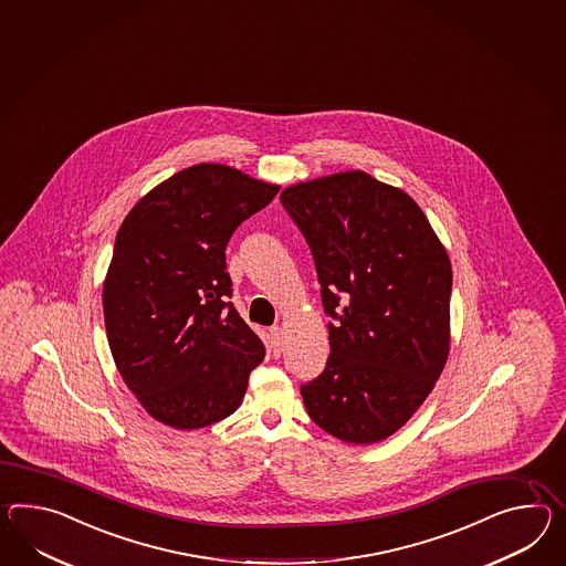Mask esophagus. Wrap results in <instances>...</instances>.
<instances>
[{
  "mask_svg": "<svg viewBox=\"0 0 566 566\" xmlns=\"http://www.w3.org/2000/svg\"><path fill=\"white\" fill-rule=\"evenodd\" d=\"M268 347L274 356L280 354V349H282V329L280 327H272L268 333Z\"/></svg>",
  "mask_w": 566,
  "mask_h": 566,
  "instance_id": "34e87169",
  "label": "esophagus"
}]
</instances>
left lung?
Masks as SVG:
<instances>
[{
    "label": "left lung",
    "instance_id": "8db88e82",
    "mask_svg": "<svg viewBox=\"0 0 566 566\" xmlns=\"http://www.w3.org/2000/svg\"><path fill=\"white\" fill-rule=\"evenodd\" d=\"M280 202L311 248L333 318L325 370L301 386L306 413L339 440H385L448 359V253L413 198L366 171L290 186Z\"/></svg>",
    "mask_w": 566,
    "mask_h": 566
}]
</instances>
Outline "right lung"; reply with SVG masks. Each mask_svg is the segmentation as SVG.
<instances>
[{
  "label": "right lung",
  "mask_w": 566,
  "mask_h": 566,
  "mask_svg": "<svg viewBox=\"0 0 566 566\" xmlns=\"http://www.w3.org/2000/svg\"><path fill=\"white\" fill-rule=\"evenodd\" d=\"M280 186L219 164L186 167L120 224L104 282L112 358L153 419L200 429L237 411L262 339L239 317L224 249Z\"/></svg>",
  "instance_id": "add662e5"
}]
</instances>
